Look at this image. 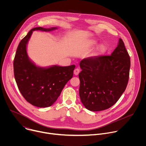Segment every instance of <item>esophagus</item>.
Segmentation results:
<instances>
[{"label":"esophagus","mask_w":146,"mask_h":146,"mask_svg":"<svg viewBox=\"0 0 146 146\" xmlns=\"http://www.w3.org/2000/svg\"><path fill=\"white\" fill-rule=\"evenodd\" d=\"M79 73H80V69H78V68H76V69H75L74 70V74H75V75H78V74H79Z\"/></svg>","instance_id":"obj_1"}]
</instances>
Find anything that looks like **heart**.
Listing matches in <instances>:
<instances>
[{"label": "heart", "mask_w": 146, "mask_h": 146, "mask_svg": "<svg viewBox=\"0 0 146 146\" xmlns=\"http://www.w3.org/2000/svg\"><path fill=\"white\" fill-rule=\"evenodd\" d=\"M97 43H98L97 41H96L95 40H92V41H90V45H91V46H95L97 44ZM106 49H107L105 45L102 44L98 47V48L97 49V52L98 54H102V53L105 52L106 51Z\"/></svg>", "instance_id": "1"}]
</instances>
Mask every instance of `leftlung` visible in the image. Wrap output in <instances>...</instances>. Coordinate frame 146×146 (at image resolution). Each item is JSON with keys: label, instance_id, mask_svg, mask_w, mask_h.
<instances>
[{"label": "left lung", "instance_id": "8db88e82", "mask_svg": "<svg viewBox=\"0 0 146 146\" xmlns=\"http://www.w3.org/2000/svg\"><path fill=\"white\" fill-rule=\"evenodd\" d=\"M80 66L79 95L83 105L93 111L113 106L125 90L129 77L130 56L122 40L119 39L110 55L83 59Z\"/></svg>", "mask_w": 146, "mask_h": 146}]
</instances>
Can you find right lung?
<instances>
[{"mask_svg":"<svg viewBox=\"0 0 146 146\" xmlns=\"http://www.w3.org/2000/svg\"><path fill=\"white\" fill-rule=\"evenodd\" d=\"M57 28L32 29L19 43L14 59V74L18 88L25 99L38 108L51 106L73 76L75 65L48 68L36 66L28 58L27 44L32 32H50Z\"/></svg>","mask_w":146,"mask_h":146,"instance_id":"right-lung-1","label":"right lung"}]
</instances>
